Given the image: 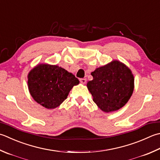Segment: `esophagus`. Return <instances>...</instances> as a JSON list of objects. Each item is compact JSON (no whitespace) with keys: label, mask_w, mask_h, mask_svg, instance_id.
I'll use <instances>...</instances> for the list:
<instances>
[{"label":"esophagus","mask_w":160,"mask_h":160,"mask_svg":"<svg viewBox=\"0 0 160 160\" xmlns=\"http://www.w3.org/2000/svg\"><path fill=\"white\" fill-rule=\"evenodd\" d=\"M80 81L82 84H85L87 82V79L86 78H81V79H80Z\"/></svg>","instance_id":"esophagus-1"}]
</instances>
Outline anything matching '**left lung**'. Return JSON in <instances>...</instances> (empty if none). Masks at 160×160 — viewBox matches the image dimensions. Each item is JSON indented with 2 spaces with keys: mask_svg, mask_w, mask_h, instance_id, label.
Returning <instances> with one entry per match:
<instances>
[{
  "mask_svg": "<svg viewBox=\"0 0 160 160\" xmlns=\"http://www.w3.org/2000/svg\"><path fill=\"white\" fill-rule=\"evenodd\" d=\"M87 84L93 101L105 112L117 111L126 104L134 90V76L127 66L114 60L92 72Z\"/></svg>",
  "mask_w": 160,
  "mask_h": 160,
  "instance_id": "left-lung-1",
  "label": "left lung"
}]
</instances>
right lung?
<instances>
[{
  "instance_id": "1",
  "label": "right lung",
  "mask_w": 160,
  "mask_h": 160,
  "mask_svg": "<svg viewBox=\"0 0 160 160\" xmlns=\"http://www.w3.org/2000/svg\"><path fill=\"white\" fill-rule=\"evenodd\" d=\"M28 89L34 101L47 109H54L67 98L79 80L57 65L38 64L28 76Z\"/></svg>"
}]
</instances>
